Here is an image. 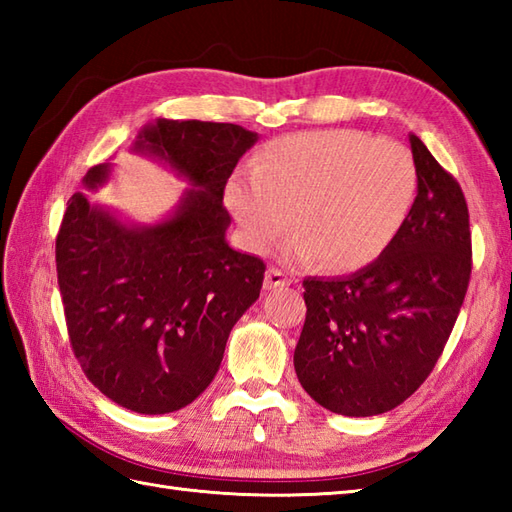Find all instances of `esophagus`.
Masks as SVG:
<instances>
[{
  "instance_id": "esophagus-1",
  "label": "esophagus",
  "mask_w": 512,
  "mask_h": 512,
  "mask_svg": "<svg viewBox=\"0 0 512 512\" xmlns=\"http://www.w3.org/2000/svg\"><path fill=\"white\" fill-rule=\"evenodd\" d=\"M290 284V279L281 273L279 268H270L266 273V288H284Z\"/></svg>"
}]
</instances>
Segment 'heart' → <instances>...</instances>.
<instances>
[{"instance_id": "heart-1", "label": "heart", "mask_w": 512, "mask_h": 512, "mask_svg": "<svg viewBox=\"0 0 512 512\" xmlns=\"http://www.w3.org/2000/svg\"><path fill=\"white\" fill-rule=\"evenodd\" d=\"M416 187V165L402 145L314 129L270 140L250 171L228 178L224 202L255 253H268L295 228L288 257L358 270L394 242Z\"/></svg>"}]
</instances>
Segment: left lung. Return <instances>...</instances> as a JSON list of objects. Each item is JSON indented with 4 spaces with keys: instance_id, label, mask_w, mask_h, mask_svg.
<instances>
[{
    "instance_id": "1",
    "label": "left lung",
    "mask_w": 512,
    "mask_h": 512,
    "mask_svg": "<svg viewBox=\"0 0 512 512\" xmlns=\"http://www.w3.org/2000/svg\"><path fill=\"white\" fill-rule=\"evenodd\" d=\"M418 195L394 242L350 277L303 281L301 387L341 416H378L416 391L449 341L471 279L469 206L458 180L409 136Z\"/></svg>"
}]
</instances>
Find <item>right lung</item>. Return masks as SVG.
Wrapping results in <instances>:
<instances>
[{
    "label": "right lung",
    "mask_w": 512,
    "mask_h": 512,
    "mask_svg": "<svg viewBox=\"0 0 512 512\" xmlns=\"http://www.w3.org/2000/svg\"><path fill=\"white\" fill-rule=\"evenodd\" d=\"M257 134L233 123L169 121L140 129L134 151L191 184L167 220L127 224L85 193L68 200L57 277L76 361L94 387L136 413H171L220 369L233 325L253 306L266 264L226 242L224 187ZM112 165L92 167L96 191Z\"/></svg>",
    "instance_id": "right-lung-1"
}]
</instances>
